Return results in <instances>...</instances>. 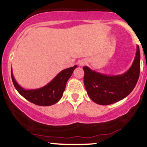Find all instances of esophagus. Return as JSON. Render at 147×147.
Segmentation results:
<instances>
[{
	"label": "esophagus",
	"instance_id": "34e87169",
	"mask_svg": "<svg viewBox=\"0 0 147 147\" xmlns=\"http://www.w3.org/2000/svg\"><path fill=\"white\" fill-rule=\"evenodd\" d=\"M85 63H86V61H81V63H80V65H81V66H83V65H84Z\"/></svg>",
	"mask_w": 147,
	"mask_h": 147
}]
</instances>
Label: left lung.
I'll return each mask as SVG.
<instances>
[{
  "label": "left lung",
  "mask_w": 147,
  "mask_h": 147,
  "mask_svg": "<svg viewBox=\"0 0 147 147\" xmlns=\"http://www.w3.org/2000/svg\"><path fill=\"white\" fill-rule=\"evenodd\" d=\"M84 82L88 96L100 105H109L122 100L134 88L140 73V51L136 46L134 60L129 70L117 76H109L84 66Z\"/></svg>",
  "instance_id": "left-lung-1"
}]
</instances>
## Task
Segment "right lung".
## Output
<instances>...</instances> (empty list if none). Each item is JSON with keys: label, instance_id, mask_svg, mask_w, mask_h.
<instances>
[{"label": "right lung", "instance_id": "obj_1", "mask_svg": "<svg viewBox=\"0 0 147 147\" xmlns=\"http://www.w3.org/2000/svg\"><path fill=\"white\" fill-rule=\"evenodd\" d=\"M76 65L73 67L61 71L53 80L41 88L36 89H25L21 87L14 78L11 69V78L13 83L20 94L33 104L43 107L51 106L61 98L66 88V83L73 74Z\"/></svg>", "mask_w": 147, "mask_h": 147}]
</instances>
